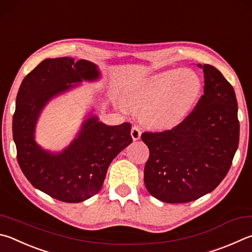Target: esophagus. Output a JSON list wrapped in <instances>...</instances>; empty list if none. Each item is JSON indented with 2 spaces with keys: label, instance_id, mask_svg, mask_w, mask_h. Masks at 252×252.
Segmentation results:
<instances>
[{
  "label": "esophagus",
  "instance_id": "esophagus-1",
  "mask_svg": "<svg viewBox=\"0 0 252 252\" xmlns=\"http://www.w3.org/2000/svg\"><path fill=\"white\" fill-rule=\"evenodd\" d=\"M141 129L139 126H132V129H131V136H132V139H133L134 141H136V140H139L140 138H141Z\"/></svg>",
  "mask_w": 252,
  "mask_h": 252
}]
</instances>
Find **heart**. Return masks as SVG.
I'll return each instance as SVG.
<instances>
[{
  "instance_id": "1",
  "label": "heart",
  "mask_w": 252,
  "mask_h": 252,
  "mask_svg": "<svg viewBox=\"0 0 252 252\" xmlns=\"http://www.w3.org/2000/svg\"><path fill=\"white\" fill-rule=\"evenodd\" d=\"M203 94V81L193 69H170L141 81L126 94L132 107L145 109L144 119L157 129H170L189 116Z\"/></svg>"
}]
</instances>
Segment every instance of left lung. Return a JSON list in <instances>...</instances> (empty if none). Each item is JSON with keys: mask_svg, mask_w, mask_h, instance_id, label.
I'll list each match as a JSON object with an SVG mask.
<instances>
[{"mask_svg": "<svg viewBox=\"0 0 252 252\" xmlns=\"http://www.w3.org/2000/svg\"><path fill=\"white\" fill-rule=\"evenodd\" d=\"M204 71V94L180 125L144 132L150 157L144 167L149 193L164 203H189L210 193L231 166L239 143L235 90L214 66Z\"/></svg>", "mask_w": 252, "mask_h": 252, "instance_id": "obj_1", "label": "left lung"}]
</instances>
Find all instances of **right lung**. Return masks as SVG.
Masks as SVG:
<instances>
[{"instance_id":"add662e5","label":"right lung","mask_w":252,"mask_h":252,"mask_svg":"<svg viewBox=\"0 0 252 252\" xmlns=\"http://www.w3.org/2000/svg\"><path fill=\"white\" fill-rule=\"evenodd\" d=\"M100 71L94 63L74 58H47L22 81L13 116L17 162L35 189L65 203H80L101 189L112 159L132 142L131 125L107 126L95 116L85 120L77 138L59 153L35 141L39 113L50 99L82 80L94 81Z\"/></svg>"}]
</instances>
